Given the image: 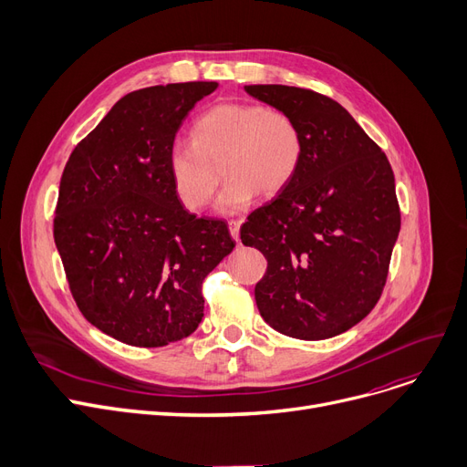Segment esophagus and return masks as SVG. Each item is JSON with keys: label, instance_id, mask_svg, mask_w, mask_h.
Returning a JSON list of instances; mask_svg holds the SVG:
<instances>
[{"label": "esophagus", "instance_id": "34e87169", "mask_svg": "<svg viewBox=\"0 0 467 467\" xmlns=\"http://www.w3.org/2000/svg\"><path fill=\"white\" fill-rule=\"evenodd\" d=\"M240 221H229V231H231V236L238 242L240 240Z\"/></svg>", "mask_w": 467, "mask_h": 467}]
</instances>
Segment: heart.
Segmentation results:
<instances>
[{
	"mask_svg": "<svg viewBox=\"0 0 467 467\" xmlns=\"http://www.w3.org/2000/svg\"><path fill=\"white\" fill-rule=\"evenodd\" d=\"M303 151L301 129L287 111L225 102L196 119L192 141L170 143L166 170L178 201L199 212L210 202L221 178L213 164L223 159L227 183L217 199V210L236 213L257 192L273 196L285 189L297 174Z\"/></svg>",
	"mask_w": 467,
	"mask_h": 467,
	"instance_id": "1",
	"label": "heart"
}]
</instances>
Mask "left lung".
<instances>
[{
    "mask_svg": "<svg viewBox=\"0 0 467 467\" xmlns=\"http://www.w3.org/2000/svg\"><path fill=\"white\" fill-rule=\"evenodd\" d=\"M287 111L303 134V161L275 201L240 227L266 257L255 285L263 320L282 335L322 340L359 324L380 299L401 213L380 147L331 98L285 85H246Z\"/></svg>",
    "mask_w": 467,
    "mask_h": 467,
    "instance_id": "8db88e82",
    "label": "left lung"
}]
</instances>
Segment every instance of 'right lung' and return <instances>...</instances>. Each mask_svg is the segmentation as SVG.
I'll return each mask as SVG.
<instances>
[{
	"instance_id": "1",
	"label": "right lung",
	"mask_w": 467,
	"mask_h": 467,
	"mask_svg": "<svg viewBox=\"0 0 467 467\" xmlns=\"http://www.w3.org/2000/svg\"><path fill=\"white\" fill-rule=\"evenodd\" d=\"M215 81L134 90L71 151L58 189L55 244L81 314L140 348L189 337L204 316L202 280L234 240L221 219L189 213L166 153Z\"/></svg>"
}]
</instances>
